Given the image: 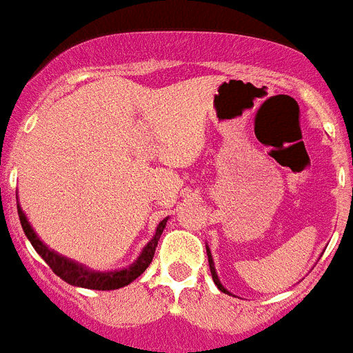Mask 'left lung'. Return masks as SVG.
Here are the masks:
<instances>
[{"label": "left lung", "mask_w": 353, "mask_h": 353, "mask_svg": "<svg viewBox=\"0 0 353 353\" xmlns=\"http://www.w3.org/2000/svg\"><path fill=\"white\" fill-rule=\"evenodd\" d=\"M207 256H209V265H210V273H212V280H214V284L218 285V290L223 291V293H229V291L223 288V284L220 282V279H218V273H216V268H214V260H212V254H210V249L209 245H207Z\"/></svg>", "instance_id": "obj_1"}]
</instances>
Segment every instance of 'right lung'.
<instances>
[{
	"mask_svg": "<svg viewBox=\"0 0 353 353\" xmlns=\"http://www.w3.org/2000/svg\"><path fill=\"white\" fill-rule=\"evenodd\" d=\"M18 216L19 223L23 227L25 236L29 238V241L34 247V251L40 254L49 268L54 271V274H58L63 282H68L71 285H77V288H85V290H99V291H110V290H119V288H124L130 282L141 276V274L146 271L150 263H152V258L155 254V247H157V241H159L161 234L165 231L166 221L168 218H165L163 221H159V225L155 229L154 238L143 247V251L137 256V260L128 265L124 269H117V271H95V269L88 268L84 263H79L71 260V258H65L62 254H58L57 251H52L43 243V241L38 238V234L34 232V229L30 227L27 216L21 210L18 203Z\"/></svg>",
	"mask_w": 353,
	"mask_h": 353,
	"instance_id": "obj_1",
	"label": "right lung"
}]
</instances>
